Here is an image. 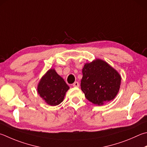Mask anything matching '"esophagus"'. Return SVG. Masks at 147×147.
Instances as JSON below:
<instances>
[{"instance_id":"obj_1","label":"esophagus","mask_w":147,"mask_h":147,"mask_svg":"<svg viewBox=\"0 0 147 147\" xmlns=\"http://www.w3.org/2000/svg\"><path fill=\"white\" fill-rule=\"evenodd\" d=\"M73 85V87H78L80 84H79V83L78 82H75L74 83Z\"/></svg>"}]
</instances>
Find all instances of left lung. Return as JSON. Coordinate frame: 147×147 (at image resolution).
Listing matches in <instances>:
<instances>
[{
  "label": "left lung",
  "instance_id": "obj_1",
  "mask_svg": "<svg viewBox=\"0 0 147 147\" xmlns=\"http://www.w3.org/2000/svg\"><path fill=\"white\" fill-rule=\"evenodd\" d=\"M82 73L81 89L90 102L98 105H103L118 94L121 75L105 61L96 58L86 63Z\"/></svg>",
  "mask_w": 147,
  "mask_h": 147
}]
</instances>
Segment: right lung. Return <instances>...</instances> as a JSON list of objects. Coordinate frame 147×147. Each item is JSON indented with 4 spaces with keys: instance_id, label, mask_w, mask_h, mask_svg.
Masks as SVG:
<instances>
[{
    "instance_id": "right-lung-1",
    "label": "right lung",
    "mask_w": 147,
    "mask_h": 147,
    "mask_svg": "<svg viewBox=\"0 0 147 147\" xmlns=\"http://www.w3.org/2000/svg\"><path fill=\"white\" fill-rule=\"evenodd\" d=\"M69 89L65 82L55 69H50L40 80L37 92L48 105L56 106L62 103Z\"/></svg>"
}]
</instances>
